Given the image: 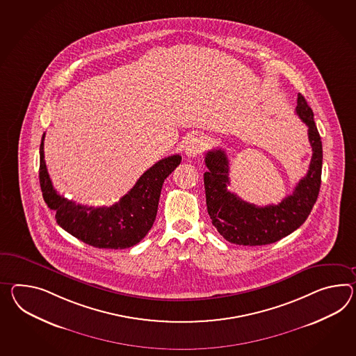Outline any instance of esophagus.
I'll use <instances>...</instances> for the list:
<instances>
[{
	"mask_svg": "<svg viewBox=\"0 0 356 356\" xmlns=\"http://www.w3.org/2000/svg\"><path fill=\"white\" fill-rule=\"evenodd\" d=\"M207 147V140L202 136H194L188 141V145L185 147V154L188 156H200Z\"/></svg>",
	"mask_w": 356,
	"mask_h": 356,
	"instance_id": "esophagus-1",
	"label": "esophagus"
}]
</instances>
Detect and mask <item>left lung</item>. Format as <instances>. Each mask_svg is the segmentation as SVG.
Returning <instances> with one entry per match:
<instances>
[{
	"label": "left lung",
	"instance_id": "obj_1",
	"mask_svg": "<svg viewBox=\"0 0 356 356\" xmlns=\"http://www.w3.org/2000/svg\"><path fill=\"white\" fill-rule=\"evenodd\" d=\"M296 113L309 127L307 135L312 147L309 171L296 185L293 193L279 204L259 207L227 189L229 161L222 149L206 153L204 191L207 211L212 225L227 242L239 245H265L275 243L304 224L318 200L321 182L323 147L321 135L314 122L312 108L304 96H297Z\"/></svg>",
	"mask_w": 356,
	"mask_h": 356
}]
</instances>
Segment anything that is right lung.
<instances>
[{"instance_id": "obj_1", "label": "right lung", "mask_w": 356, "mask_h": 356, "mask_svg": "<svg viewBox=\"0 0 356 356\" xmlns=\"http://www.w3.org/2000/svg\"><path fill=\"white\" fill-rule=\"evenodd\" d=\"M44 134L40 145V185L47 207L55 212L56 222L96 248L123 250L138 244L153 226L163 182L180 165L181 156L158 161L113 206L88 207L61 197L54 189L44 163Z\"/></svg>"}]
</instances>
